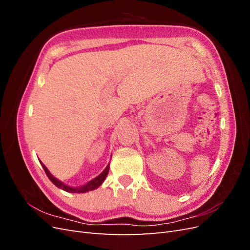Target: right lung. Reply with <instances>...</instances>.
Masks as SVG:
<instances>
[{"mask_svg": "<svg viewBox=\"0 0 250 250\" xmlns=\"http://www.w3.org/2000/svg\"><path fill=\"white\" fill-rule=\"evenodd\" d=\"M42 168L44 170V172H46L47 176L49 177V179L52 181L53 184H54L57 188H62V190L65 191V192H70V193H85V192H88V191H93L95 190V188H99L102 184L103 181L105 180V178H106L107 174H108V171H109V165H107V167L104 169V171L100 174V175H98L96 178L92 179L90 181H88L87 184L83 185L81 187H70V186H66L64 185L63 183H62V181L58 180L57 178H55L54 176L52 175V174L49 172V170L47 169L46 166H44L42 162H41Z\"/></svg>", "mask_w": 250, "mask_h": 250, "instance_id": "1", "label": "right lung"}]
</instances>
